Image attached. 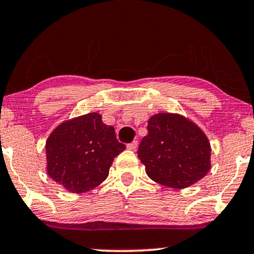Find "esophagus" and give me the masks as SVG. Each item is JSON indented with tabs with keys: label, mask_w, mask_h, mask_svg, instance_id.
Segmentation results:
<instances>
[{
	"label": "esophagus",
	"mask_w": 254,
	"mask_h": 254,
	"mask_svg": "<svg viewBox=\"0 0 254 254\" xmlns=\"http://www.w3.org/2000/svg\"><path fill=\"white\" fill-rule=\"evenodd\" d=\"M137 144H138V142H137V141H133V142H131V143L127 144V149H129V150H136Z\"/></svg>",
	"instance_id": "1"
}]
</instances>
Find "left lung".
I'll return each mask as SVG.
<instances>
[{"instance_id":"8db88e82","label":"left lung","mask_w":254,"mask_h":254,"mask_svg":"<svg viewBox=\"0 0 254 254\" xmlns=\"http://www.w3.org/2000/svg\"><path fill=\"white\" fill-rule=\"evenodd\" d=\"M147 176L173 189L193 185L211 168V147L202 129L178 113H157L148 121V135L138 147Z\"/></svg>"}]
</instances>
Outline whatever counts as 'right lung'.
I'll return each instance as SVG.
<instances>
[{"label":"right lung","instance_id":"right-lung-1","mask_svg":"<svg viewBox=\"0 0 254 254\" xmlns=\"http://www.w3.org/2000/svg\"><path fill=\"white\" fill-rule=\"evenodd\" d=\"M125 149L115 127L101 121L98 112L64 121L46 139L49 177L70 193H83L109 176L113 159Z\"/></svg>","mask_w":254,"mask_h":254}]
</instances>
